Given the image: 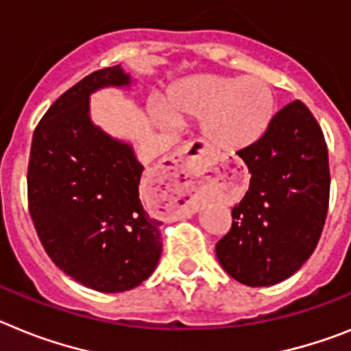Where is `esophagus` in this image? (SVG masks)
I'll list each match as a JSON object with an SVG mask.
<instances>
[{"label":"esophagus","instance_id":"esophagus-1","mask_svg":"<svg viewBox=\"0 0 351 351\" xmlns=\"http://www.w3.org/2000/svg\"><path fill=\"white\" fill-rule=\"evenodd\" d=\"M206 154L208 152L199 148V145H194V143H189L187 146H184V150L180 152V162L182 164H180V171L176 175V178H180V185L184 187V196H187L184 208L196 203L197 196L193 187V176L201 167Z\"/></svg>","mask_w":351,"mask_h":351}]
</instances>
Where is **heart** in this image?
I'll return each instance as SVG.
<instances>
[{"mask_svg": "<svg viewBox=\"0 0 351 351\" xmlns=\"http://www.w3.org/2000/svg\"><path fill=\"white\" fill-rule=\"evenodd\" d=\"M276 112L274 91L260 77L193 75L176 83L166 106L154 104L152 114L160 125L173 117L201 120V132L222 150H242L268 129Z\"/></svg>", "mask_w": 351, "mask_h": 351, "instance_id": "heart-1", "label": "heart"}]
</instances>
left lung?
<instances>
[{"label":"left lung","instance_id":"1","mask_svg":"<svg viewBox=\"0 0 351 351\" xmlns=\"http://www.w3.org/2000/svg\"><path fill=\"white\" fill-rule=\"evenodd\" d=\"M237 155L251 182L215 254L242 285H277L309 260L322 237L330 196L327 143L309 108L293 100Z\"/></svg>","mask_w":351,"mask_h":351}]
</instances>
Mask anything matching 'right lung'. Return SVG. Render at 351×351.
<instances>
[{
  "mask_svg": "<svg viewBox=\"0 0 351 351\" xmlns=\"http://www.w3.org/2000/svg\"><path fill=\"white\" fill-rule=\"evenodd\" d=\"M130 83L120 65L66 90L33 132L28 206L47 256L86 288L117 293L152 276L162 252L160 221L145 212V167L127 143L90 120V93Z\"/></svg>",
  "mask_w": 351,
  "mask_h": 351,
  "instance_id": "right-lung-1",
  "label": "right lung"
}]
</instances>
